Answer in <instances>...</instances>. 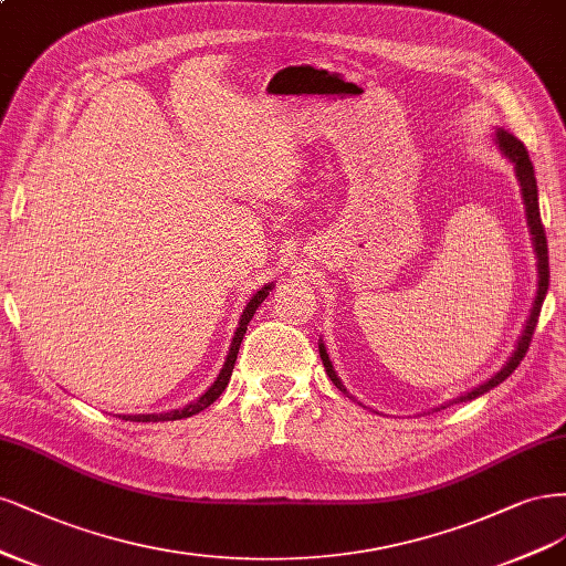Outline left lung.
<instances>
[{
  "label": "left lung",
  "instance_id": "left-lung-1",
  "mask_svg": "<svg viewBox=\"0 0 566 566\" xmlns=\"http://www.w3.org/2000/svg\"><path fill=\"white\" fill-rule=\"evenodd\" d=\"M496 138H499L501 150H503L510 159H513L515 174H517V180H520V186H522V197H524V207H526V221H528V230H532V240H534V249H536V256H538V291H536L534 310H532V315H528V322H526V326H524V334H522V338H520V343H517L515 355L510 357V361L505 364V367H503L494 378H489V380L484 382V386H480V388H475L472 392H468L465 397H459V399H455V402H468V399H475V397L489 392L491 388H496L499 382H503L510 374H513V371L520 367V361L524 359V355H526V350H528V345H532L534 329H536L538 315H541V305H543L545 294H548V284H551L548 240H545V228H543L541 211H538V188H536L534 164H532V159H528V153H526L524 143H522L520 138H515L513 134H507V132H503V129L496 132ZM319 357H322V361H324L326 374H329V378L334 380V386H336L340 392L348 395V390L343 388L340 378L336 376V371H334V367H332L329 355H326L324 345H319Z\"/></svg>",
  "mask_w": 566,
  "mask_h": 566
}]
</instances>
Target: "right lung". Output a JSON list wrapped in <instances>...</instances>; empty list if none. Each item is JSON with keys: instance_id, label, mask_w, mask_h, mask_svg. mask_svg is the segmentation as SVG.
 Instances as JSON below:
<instances>
[{"instance_id": "add662e5", "label": "right lung", "mask_w": 566, "mask_h": 566, "mask_svg": "<svg viewBox=\"0 0 566 566\" xmlns=\"http://www.w3.org/2000/svg\"><path fill=\"white\" fill-rule=\"evenodd\" d=\"M270 294V284L263 286L256 296H253L244 310V315L240 319V326H237L234 332V338H232V345H230V353H228V359L223 364L221 374H218V378L213 380V386L199 397L195 399L192 405L184 407V409H176V411H169V413H138V416H124V421H136V423H157V421H178V418H188L192 413H199L202 409H207L209 405H213L218 397H221V392L228 388L230 382V376H232V369H234V359H237V353H240V345H242V338L247 334V326L253 317V313H256V307L265 301V296Z\"/></svg>"}]
</instances>
